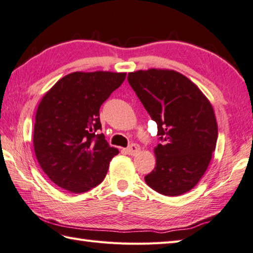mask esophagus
<instances>
[{
    "label": "esophagus",
    "instance_id": "1",
    "mask_svg": "<svg viewBox=\"0 0 253 253\" xmlns=\"http://www.w3.org/2000/svg\"><path fill=\"white\" fill-rule=\"evenodd\" d=\"M139 151H140V147H139L136 143H133V144H131V146L128 147L127 149H125V152L128 155H136Z\"/></svg>",
    "mask_w": 253,
    "mask_h": 253
}]
</instances>
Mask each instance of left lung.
Instances as JSON below:
<instances>
[{"mask_svg": "<svg viewBox=\"0 0 253 253\" xmlns=\"http://www.w3.org/2000/svg\"><path fill=\"white\" fill-rule=\"evenodd\" d=\"M127 79L158 124L162 141L154 148L157 163L144 177L147 185L170 197L191 190L216 147L217 123L211 103L191 80L171 69L137 71Z\"/></svg>", "mask_w": 253, "mask_h": 253, "instance_id": "8db88e82", "label": "left lung"}]
</instances>
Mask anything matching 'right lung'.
<instances>
[{
    "label": "right lung",
    "instance_id": "add662e5",
    "mask_svg": "<svg viewBox=\"0 0 253 253\" xmlns=\"http://www.w3.org/2000/svg\"><path fill=\"white\" fill-rule=\"evenodd\" d=\"M126 78V73L75 72L61 78L40 101L34 148L46 176L69 192L101 184L118 150L105 140L100 107Z\"/></svg>",
    "mask_w": 253,
    "mask_h": 253
}]
</instances>
